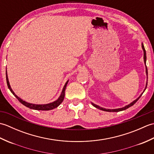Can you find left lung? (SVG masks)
Returning a JSON list of instances; mask_svg holds the SVG:
<instances>
[{"mask_svg":"<svg viewBox=\"0 0 154 154\" xmlns=\"http://www.w3.org/2000/svg\"><path fill=\"white\" fill-rule=\"evenodd\" d=\"M142 49H143V60H144V63H145V65H146V75H147V76H148V69H147V66H146V50H145L144 46H143V43H142ZM147 78H148V77H147ZM147 85H148V82L146 83V88H145L144 91H143V92H144L145 90H146V87H147ZM143 93H142L141 94H140V96L138 98H137V99H136L135 100H134L132 103H131L129 104H128V105L125 106L124 107L120 108V109H104V108L100 107L99 106H98V105H97V104H94V103H92L93 106H94V107H96L97 109H100V110H104V111H106V112H119V111L124 110H126V109H128L129 107L133 106L134 104L137 102V101H138V100L140 99V97H141V96L142 95Z\"/></svg>","mask_w":154,"mask_h":154,"instance_id":"left-lung-1","label":"left lung"}]
</instances>
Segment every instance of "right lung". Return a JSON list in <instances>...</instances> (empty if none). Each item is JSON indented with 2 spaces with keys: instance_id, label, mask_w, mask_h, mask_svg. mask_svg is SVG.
Here are the masks:
<instances>
[{
  "instance_id": "1",
  "label": "right lung",
  "mask_w": 154,
  "mask_h": 154,
  "mask_svg": "<svg viewBox=\"0 0 154 154\" xmlns=\"http://www.w3.org/2000/svg\"><path fill=\"white\" fill-rule=\"evenodd\" d=\"M6 83H7V85L8 89L11 91V92L14 94V95L16 97V99H17L19 102H20L23 105L26 106L28 108H30L31 109H34V110H52L54 109H55L57 108L60 104L63 102V100L64 99V97H65V88H66V86L68 83V81L65 83V85L63 88V90H62V92L60 94V97L58 98L57 100H56L53 103H49V104H32V103H29L26 102V101L22 100L20 98H19L16 94L14 93V91H12V89H11V87L10 85L9 81H8V75H7V71H6Z\"/></svg>"
}]
</instances>
